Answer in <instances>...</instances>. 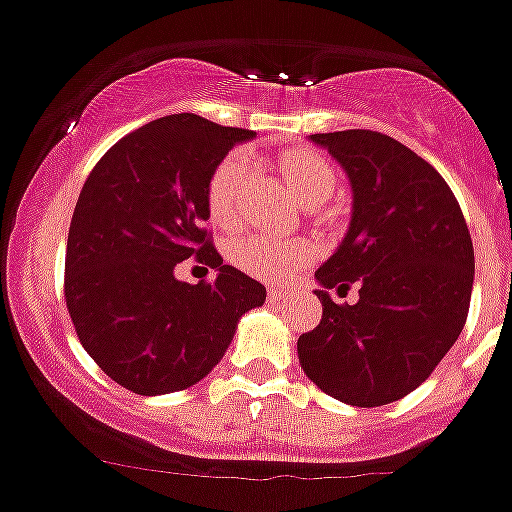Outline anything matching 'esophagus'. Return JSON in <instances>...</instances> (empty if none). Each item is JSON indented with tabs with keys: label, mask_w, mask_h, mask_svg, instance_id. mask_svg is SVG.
Segmentation results:
<instances>
[{
	"label": "esophagus",
	"mask_w": 512,
	"mask_h": 512,
	"mask_svg": "<svg viewBox=\"0 0 512 512\" xmlns=\"http://www.w3.org/2000/svg\"><path fill=\"white\" fill-rule=\"evenodd\" d=\"M292 297H295V292L287 287H282V289L271 287L269 292H266V300L269 302H287V300H292Z\"/></svg>",
	"instance_id": "obj_1"
}]
</instances>
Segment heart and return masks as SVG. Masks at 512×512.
I'll list each match as a JSON object with an SVG mask.
<instances>
[{"instance_id": "1", "label": "heart", "mask_w": 512, "mask_h": 512, "mask_svg": "<svg viewBox=\"0 0 512 512\" xmlns=\"http://www.w3.org/2000/svg\"><path fill=\"white\" fill-rule=\"evenodd\" d=\"M287 187L295 192L302 205L312 207L325 202L336 189V171L320 153L292 148L279 156ZM243 179V158L238 153L225 156L212 169L205 189L207 215L217 228H233L238 223V189ZM312 243L305 238H274L264 233H243L228 246L230 264L251 277L266 282H284L302 264L312 259Z\"/></svg>"}]
</instances>
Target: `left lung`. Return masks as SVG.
<instances>
[{
  "label": "left lung",
  "instance_id": "left-lung-1",
  "mask_svg": "<svg viewBox=\"0 0 512 512\" xmlns=\"http://www.w3.org/2000/svg\"><path fill=\"white\" fill-rule=\"evenodd\" d=\"M346 171L354 207L336 253L315 271L323 320L297 341L325 395L377 408L431 377L467 323L474 248L449 184L400 140L374 130L315 133ZM360 284L356 306L328 288Z\"/></svg>",
  "mask_w": 512,
  "mask_h": 512
}]
</instances>
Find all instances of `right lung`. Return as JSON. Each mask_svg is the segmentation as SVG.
I'll return each instance as SVG.
<instances>
[{
	"instance_id": "add662e5",
	"label": "right lung",
	"mask_w": 512,
	"mask_h": 512,
	"mask_svg": "<svg viewBox=\"0 0 512 512\" xmlns=\"http://www.w3.org/2000/svg\"><path fill=\"white\" fill-rule=\"evenodd\" d=\"M253 130L192 112L158 117L120 138L81 187L66 243V307L81 346L135 395L187 390L212 372L241 315L266 287L223 264L205 223V189ZM200 260L215 283L187 285L176 263Z\"/></svg>"
}]
</instances>
